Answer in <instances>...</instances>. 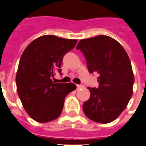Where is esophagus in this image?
<instances>
[{
    "instance_id": "esophagus-1",
    "label": "esophagus",
    "mask_w": 146,
    "mask_h": 146,
    "mask_svg": "<svg viewBox=\"0 0 146 146\" xmlns=\"http://www.w3.org/2000/svg\"><path fill=\"white\" fill-rule=\"evenodd\" d=\"M83 87L84 86H83L82 85H76V89H77V90H80V89H82Z\"/></svg>"
}]
</instances>
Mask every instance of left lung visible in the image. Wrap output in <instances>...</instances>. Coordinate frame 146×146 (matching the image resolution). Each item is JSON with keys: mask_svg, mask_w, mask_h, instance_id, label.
Segmentation results:
<instances>
[{"mask_svg": "<svg viewBox=\"0 0 146 146\" xmlns=\"http://www.w3.org/2000/svg\"><path fill=\"white\" fill-rule=\"evenodd\" d=\"M76 49L84 54L89 73L99 74V87L89 88L90 98L82 107L85 114L95 122H112L133 96L134 75L129 56L117 41L103 35L80 40Z\"/></svg>", "mask_w": 146, "mask_h": 146, "instance_id": "1", "label": "left lung"}]
</instances>
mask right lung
I'll list each match as a JSON object with an SVG mask.
<instances>
[{"label":"right lung","mask_w":146,"mask_h":146,"mask_svg":"<svg viewBox=\"0 0 146 146\" xmlns=\"http://www.w3.org/2000/svg\"><path fill=\"white\" fill-rule=\"evenodd\" d=\"M76 42V39L42 35L22 54L16 75L17 93L26 113L35 121L57 119L67 94L76 89L72 82L54 83L51 80L55 71L60 73L63 57Z\"/></svg>","instance_id":"add662e5"}]
</instances>
